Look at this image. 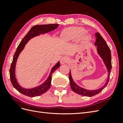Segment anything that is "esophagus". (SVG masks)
<instances>
[{
    "label": "esophagus",
    "mask_w": 123,
    "mask_h": 123,
    "mask_svg": "<svg viewBox=\"0 0 123 123\" xmlns=\"http://www.w3.org/2000/svg\"><path fill=\"white\" fill-rule=\"evenodd\" d=\"M69 61V59L68 58L67 56H63L61 59V60H60V62H61V64H64L66 63L67 62H68Z\"/></svg>",
    "instance_id": "esophagus-1"
}]
</instances>
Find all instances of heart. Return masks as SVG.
Segmentation results:
<instances>
[{
    "label": "heart",
    "instance_id": "heart-1",
    "mask_svg": "<svg viewBox=\"0 0 123 123\" xmlns=\"http://www.w3.org/2000/svg\"><path fill=\"white\" fill-rule=\"evenodd\" d=\"M86 33V30L83 28L79 27H71L65 30L62 36H63V38L66 41H74L78 40L81 37L85 34ZM83 38L85 41H87L89 39L88 36L84 35L83 37Z\"/></svg>",
    "mask_w": 123,
    "mask_h": 123
}]
</instances>
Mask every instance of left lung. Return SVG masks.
<instances>
[{"instance_id": "8db88e82", "label": "left lung", "mask_w": 123, "mask_h": 123, "mask_svg": "<svg viewBox=\"0 0 123 123\" xmlns=\"http://www.w3.org/2000/svg\"><path fill=\"white\" fill-rule=\"evenodd\" d=\"M96 41L95 43V45L97 46V51L98 54L100 55V56L103 59L104 63L106 66L108 72V75L105 85L103 86L101 88L95 90H88L85 89L80 87L75 84L74 80L72 79L71 72L70 70L69 73V80L70 82V86H71V89L74 92L77 93L79 95L83 96L92 97L97 95L100 93L101 91L105 88L109 82V78H110V74L111 70V49L108 47L107 44L105 40L103 38L101 35L99 33H96Z\"/></svg>"}]
</instances>
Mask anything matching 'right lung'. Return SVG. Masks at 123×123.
Listing matches in <instances>:
<instances>
[{"label": "right lung", "instance_id": "add662e5", "mask_svg": "<svg viewBox=\"0 0 123 123\" xmlns=\"http://www.w3.org/2000/svg\"><path fill=\"white\" fill-rule=\"evenodd\" d=\"M58 26L59 25L56 24L36 25L35 26H34L33 27L31 28L29 32L27 33V34L23 38V40L19 43V45L18 46L16 51L14 54V55L13 56L12 61L9 70V74L10 81H11V82L13 87L17 91H19V92L23 94V95L33 97L40 96L44 93L46 92L49 89V88H50L52 80V74L55 71V70H56L60 67V62H59L56 65H55V66L53 67L48 79L43 84H42L40 86L36 88L30 89H24L20 87L18 85V83L17 82V80L16 79L15 74V66L18 56H19V54L20 53V52L24 49L25 44L28 42V41L30 39L34 37V36L39 35L41 34H44L46 32H50L51 31H53L58 27Z\"/></svg>", "mask_w": 123, "mask_h": 123}]
</instances>
